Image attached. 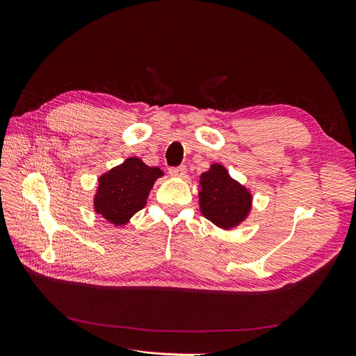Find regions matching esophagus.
Wrapping results in <instances>:
<instances>
[{
	"label": "esophagus",
	"mask_w": 356,
	"mask_h": 356,
	"mask_svg": "<svg viewBox=\"0 0 356 356\" xmlns=\"http://www.w3.org/2000/svg\"><path fill=\"white\" fill-rule=\"evenodd\" d=\"M187 172L186 166H177V168H170L169 169V174L174 175V177H184Z\"/></svg>",
	"instance_id": "34e87169"
}]
</instances>
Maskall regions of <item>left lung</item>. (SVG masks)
Returning a JSON list of instances; mask_svg holds the SVG:
<instances>
[{"instance_id": "left-lung-1", "label": "left lung", "mask_w": 356, "mask_h": 356, "mask_svg": "<svg viewBox=\"0 0 356 356\" xmlns=\"http://www.w3.org/2000/svg\"><path fill=\"white\" fill-rule=\"evenodd\" d=\"M199 184L200 211L218 227H236L250 213L251 193L234 181L222 165L215 163L203 172Z\"/></svg>"}]
</instances>
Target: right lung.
<instances>
[{
    "label": "right lung",
    "instance_id": "1",
    "mask_svg": "<svg viewBox=\"0 0 356 356\" xmlns=\"http://www.w3.org/2000/svg\"><path fill=\"white\" fill-rule=\"evenodd\" d=\"M163 175L159 168L147 166L141 159L129 157L99 178L95 211L114 225H122L141 211L154 181Z\"/></svg>",
    "mask_w": 356,
    "mask_h": 356
}]
</instances>
